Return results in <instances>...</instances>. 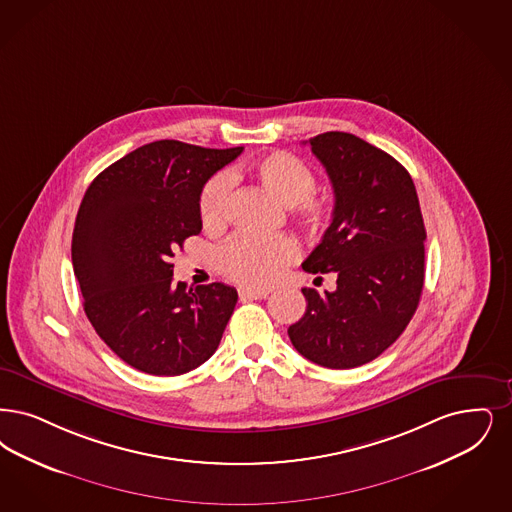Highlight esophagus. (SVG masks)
<instances>
[{"label":"esophagus","instance_id":"esophagus-1","mask_svg":"<svg viewBox=\"0 0 512 512\" xmlns=\"http://www.w3.org/2000/svg\"><path fill=\"white\" fill-rule=\"evenodd\" d=\"M266 291L261 289H240V301H257V299H266Z\"/></svg>","mask_w":512,"mask_h":512}]
</instances>
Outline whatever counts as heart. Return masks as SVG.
<instances>
[{"label":"heart","instance_id":"heart-1","mask_svg":"<svg viewBox=\"0 0 512 512\" xmlns=\"http://www.w3.org/2000/svg\"><path fill=\"white\" fill-rule=\"evenodd\" d=\"M247 175L276 202L293 207L299 221L308 228H322L331 217L333 205L326 196L314 192L316 175L305 162L287 152H270L247 167ZM236 171L215 175L200 194V219L207 230L225 225L226 204ZM299 253L289 236L238 234L217 253V266L230 278L247 287L270 286L280 270Z\"/></svg>","mask_w":512,"mask_h":512}]
</instances>
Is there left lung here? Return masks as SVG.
I'll return each mask as SVG.
<instances>
[{"mask_svg":"<svg viewBox=\"0 0 512 512\" xmlns=\"http://www.w3.org/2000/svg\"><path fill=\"white\" fill-rule=\"evenodd\" d=\"M335 205L303 268L337 274V289L303 287L307 310L287 335L307 360L331 369L375 360L413 318L425 282V223L406 167L343 131L312 137Z\"/></svg>","mask_w":512,"mask_h":512,"instance_id":"left-lung-1","label":"left lung"}]
</instances>
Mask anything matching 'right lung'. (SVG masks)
Wrapping results in <instances>:
<instances>
[{
  "label": "right lung",
  "mask_w": 512,
  "mask_h": 512,
  "mask_svg": "<svg viewBox=\"0 0 512 512\" xmlns=\"http://www.w3.org/2000/svg\"><path fill=\"white\" fill-rule=\"evenodd\" d=\"M242 150L156 141L89 184L72 234L74 274L91 326L131 368L181 375L219 347L236 289L175 284L171 257L202 230L204 184Z\"/></svg>",
  "instance_id": "obj_1"
}]
</instances>
